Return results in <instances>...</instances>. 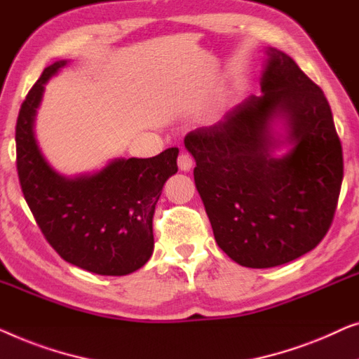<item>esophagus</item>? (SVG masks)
<instances>
[{"label": "esophagus", "instance_id": "esophagus-1", "mask_svg": "<svg viewBox=\"0 0 359 359\" xmlns=\"http://www.w3.org/2000/svg\"><path fill=\"white\" fill-rule=\"evenodd\" d=\"M177 164H179V169L184 170V172H189L191 169V165H194V158L189 153H182L179 154V159H177Z\"/></svg>", "mask_w": 359, "mask_h": 359}]
</instances>
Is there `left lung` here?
<instances>
[{
    "label": "left lung",
    "mask_w": 359,
    "mask_h": 359,
    "mask_svg": "<svg viewBox=\"0 0 359 359\" xmlns=\"http://www.w3.org/2000/svg\"><path fill=\"white\" fill-rule=\"evenodd\" d=\"M265 53L262 95L184 140L216 244L249 269L314 249L330 228L343 180L340 138L322 89L285 52Z\"/></svg>",
    "instance_id": "1"
}]
</instances>
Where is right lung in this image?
Masks as SVG:
<instances>
[{
    "label": "right lung",
    "mask_w": 359,
    "mask_h": 359,
    "mask_svg": "<svg viewBox=\"0 0 359 359\" xmlns=\"http://www.w3.org/2000/svg\"><path fill=\"white\" fill-rule=\"evenodd\" d=\"M68 63L45 68L19 110V182L40 231L63 260L90 273L123 276L153 255L154 208L165 180L177 172L179 148L148 159L115 158L74 177L57 172L39 148L35 118L45 84Z\"/></svg>",
    "instance_id": "1"
}]
</instances>
